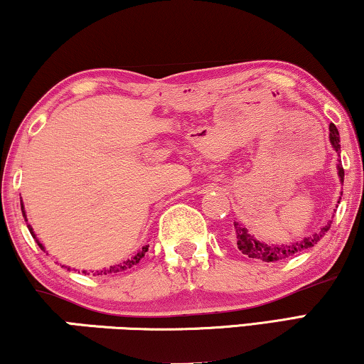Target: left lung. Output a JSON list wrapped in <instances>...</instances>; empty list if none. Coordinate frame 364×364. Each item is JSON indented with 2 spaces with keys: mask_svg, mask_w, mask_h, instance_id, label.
<instances>
[{
  "mask_svg": "<svg viewBox=\"0 0 364 364\" xmlns=\"http://www.w3.org/2000/svg\"><path fill=\"white\" fill-rule=\"evenodd\" d=\"M328 138H330V145L333 146V150L340 155V133H338V129L333 124H330ZM336 168H338V178H340V181L343 183V180H345V171H343V166L340 163H338ZM330 226H331V221L326 223L323 228H320V231L309 235V237L295 240V242H290V244H265L262 240L255 239L254 235L247 231V228L242 226V224L234 223V240L235 244H237V249L244 255H247V257L262 260V262H277V260H285L291 257L294 254L301 252V250L314 247V245L323 237L325 232L328 231Z\"/></svg>",
  "mask_w": 364,
  "mask_h": 364,
  "instance_id": "obj_1",
  "label": "left lung"
}]
</instances>
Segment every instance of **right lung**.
<instances>
[{"mask_svg": "<svg viewBox=\"0 0 364 364\" xmlns=\"http://www.w3.org/2000/svg\"><path fill=\"white\" fill-rule=\"evenodd\" d=\"M21 211H23V216H24V221L28 223V218H26V211H24V204H23V201H21ZM28 229H29V232H31V235H33V237L36 239V242H38V245L41 249H46L43 244L39 242L38 240V237H36V234H34V231H33V228H31V224H28ZM148 250V245H143V247L138 250V252L133 255V257H130V259H127V260H124V262L122 264H117V265H110L109 269H102V270H97V275H109V274H120V272H125V270H129V269H132L133 265H136L138 262H140L141 260V257L143 255H145V252ZM69 269V267H68ZM82 274H87V270H82Z\"/></svg>", "mask_w": 364, "mask_h": 364, "instance_id": "obj_1", "label": "right lung"}]
</instances>
